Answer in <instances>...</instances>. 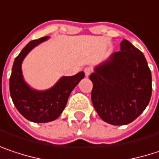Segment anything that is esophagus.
Returning a JSON list of instances; mask_svg holds the SVG:
<instances>
[{
  "mask_svg": "<svg viewBox=\"0 0 159 159\" xmlns=\"http://www.w3.org/2000/svg\"><path fill=\"white\" fill-rule=\"evenodd\" d=\"M84 74H85V76L88 77L91 74H92V69L90 67H86L84 68Z\"/></svg>",
  "mask_w": 159,
  "mask_h": 159,
  "instance_id": "1",
  "label": "esophagus"
}]
</instances>
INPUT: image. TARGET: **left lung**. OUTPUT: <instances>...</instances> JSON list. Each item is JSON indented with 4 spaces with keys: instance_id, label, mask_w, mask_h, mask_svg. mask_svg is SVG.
Wrapping results in <instances>:
<instances>
[{
    "instance_id": "1",
    "label": "left lung",
    "mask_w": 159,
    "mask_h": 159,
    "mask_svg": "<svg viewBox=\"0 0 159 159\" xmlns=\"http://www.w3.org/2000/svg\"><path fill=\"white\" fill-rule=\"evenodd\" d=\"M93 82L91 99L105 122L123 125L138 117L152 94L150 69L142 52L127 40L120 51L98 65L89 76Z\"/></svg>"
}]
</instances>
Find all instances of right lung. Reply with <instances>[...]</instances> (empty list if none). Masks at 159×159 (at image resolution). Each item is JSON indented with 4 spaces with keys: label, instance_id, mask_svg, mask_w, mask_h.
Returning a JSON list of instances; mask_svg holds the SVG:
<instances>
[{
    "label": "right lung",
    "instance_id": "add662e5",
    "mask_svg": "<svg viewBox=\"0 0 159 159\" xmlns=\"http://www.w3.org/2000/svg\"><path fill=\"white\" fill-rule=\"evenodd\" d=\"M48 36L31 41L15 58L10 77V94L17 110L29 121L47 123L55 120L64 111L73 89L84 77L80 72L73 76H64L52 88L45 91L32 89L23 81L22 62L27 53Z\"/></svg>",
    "mask_w": 159,
    "mask_h": 159
}]
</instances>
